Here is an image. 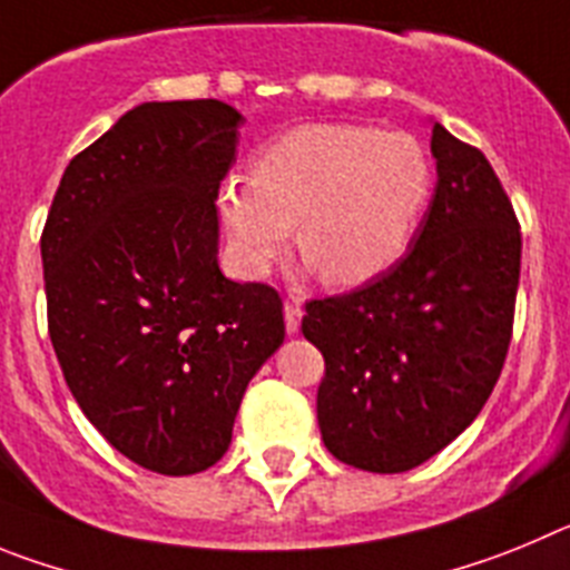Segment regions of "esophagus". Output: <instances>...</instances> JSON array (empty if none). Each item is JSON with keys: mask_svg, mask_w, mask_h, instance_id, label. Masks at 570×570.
<instances>
[{"mask_svg": "<svg viewBox=\"0 0 570 570\" xmlns=\"http://www.w3.org/2000/svg\"><path fill=\"white\" fill-rule=\"evenodd\" d=\"M301 317H304L301 304H297V301H286L284 321H286V332H289V335H297V330H301Z\"/></svg>", "mask_w": 570, "mask_h": 570, "instance_id": "1", "label": "esophagus"}]
</instances>
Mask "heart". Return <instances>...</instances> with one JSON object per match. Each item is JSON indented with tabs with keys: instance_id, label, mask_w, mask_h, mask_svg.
<instances>
[{
	"instance_id": "1",
	"label": "heart",
	"mask_w": 570,
	"mask_h": 570,
	"mask_svg": "<svg viewBox=\"0 0 570 570\" xmlns=\"http://www.w3.org/2000/svg\"><path fill=\"white\" fill-rule=\"evenodd\" d=\"M432 193V164L409 132L348 121H315L273 138L253 178L218 187V215L235 266L261 278L297 249L330 286H361L383 275L420 224Z\"/></svg>"
}]
</instances>
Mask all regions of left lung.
<instances>
[{
    "mask_svg": "<svg viewBox=\"0 0 570 570\" xmlns=\"http://www.w3.org/2000/svg\"><path fill=\"white\" fill-rule=\"evenodd\" d=\"M438 187L412 247L346 295L309 301L321 348L317 425L341 463L397 474L465 432L505 363L522 235L476 147L432 127Z\"/></svg>",
    "mask_w": 570,
    "mask_h": 570,
    "instance_id": "left-lung-1",
    "label": "left lung"
}]
</instances>
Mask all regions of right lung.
Masks as SVG:
<instances>
[{
	"label": "right lung",
	"mask_w": 570,
	"mask_h": 570,
	"mask_svg": "<svg viewBox=\"0 0 570 570\" xmlns=\"http://www.w3.org/2000/svg\"><path fill=\"white\" fill-rule=\"evenodd\" d=\"M235 107L145 101L61 176L42 233L48 330L70 392L141 469L224 458L240 397L284 343V304L218 266Z\"/></svg>",
	"instance_id": "1"
}]
</instances>
